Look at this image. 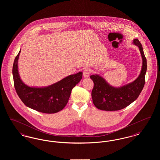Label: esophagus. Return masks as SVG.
I'll return each instance as SVG.
<instances>
[{
  "mask_svg": "<svg viewBox=\"0 0 160 160\" xmlns=\"http://www.w3.org/2000/svg\"><path fill=\"white\" fill-rule=\"evenodd\" d=\"M91 74V70L89 69H85L83 71V76L84 77H88Z\"/></svg>",
  "mask_w": 160,
  "mask_h": 160,
  "instance_id": "obj_1",
  "label": "esophagus"
}]
</instances>
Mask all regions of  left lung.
<instances>
[{
	"instance_id": "1",
	"label": "left lung",
	"mask_w": 160,
	"mask_h": 160,
	"mask_svg": "<svg viewBox=\"0 0 160 160\" xmlns=\"http://www.w3.org/2000/svg\"><path fill=\"white\" fill-rule=\"evenodd\" d=\"M133 44L138 47L143 60L140 74L134 82L120 88H114L107 83L102 77L97 74L90 76L94 83L92 91L93 103L99 110L116 111L123 109L137 99L142 91L147 69L146 58L139 40L134 39Z\"/></svg>"
}]
</instances>
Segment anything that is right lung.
I'll return each mask as SVG.
<instances>
[{"label":"right lung","instance_id":"obj_1","mask_svg":"<svg viewBox=\"0 0 160 160\" xmlns=\"http://www.w3.org/2000/svg\"><path fill=\"white\" fill-rule=\"evenodd\" d=\"M21 49L15 57L12 75L15 91L23 103L28 107L44 113H55L62 110L68 103L72 88L82 78L79 72L63 78L45 88L29 87L20 79L18 71V60Z\"/></svg>","mask_w":160,"mask_h":160}]
</instances>
